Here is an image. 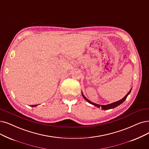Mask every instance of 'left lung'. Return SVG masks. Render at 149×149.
Instances as JSON below:
<instances>
[{
    "label": "left lung",
    "mask_w": 149,
    "mask_h": 149,
    "mask_svg": "<svg viewBox=\"0 0 149 149\" xmlns=\"http://www.w3.org/2000/svg\"><path fill=\"white\" fill-rule=\"evenodd\" d=\"M131 91H132V88H131V89H130V91H129V92L126 94V95L124 97L122 98L121 100H119V101H117V102H115L112 103H110V104L106 105H99V104H96V103H93V102H91V101L89 100L88 99H86V98L85 97V95H83V93H82V95H83V98L85 99L87 102H88L89 103H91V104H92V105H94V106H95V107H98V108L101 107L102 109H103V110H107V109H112V108H115V107H116L119 106V105H120L121 103L124 102L125 101V100L127 99V96H128L129 94H130V92H131Z\"/></svg>",
    "instance_id": "1"
}]
</instances>
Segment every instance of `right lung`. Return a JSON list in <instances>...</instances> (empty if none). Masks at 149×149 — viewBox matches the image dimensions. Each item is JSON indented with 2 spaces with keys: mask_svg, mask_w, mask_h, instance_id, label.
Wrapping results in <instances>:
<instances>
[{
  "mask_svg": "<svg viewBox=\"0 0 149 149\" xmlns=\"http://www.w3.org/2000/svg\"><path fill=\"white\" fill-rule=\"evenodd\" d=\"M36 106H37V105H32L31 107H36Z\"/></svg>",
  "mask_w": 149,
  "mask_h": 149,
  "instance_id": "obj_1",
  "label": "right lung"
}]
</instances>
